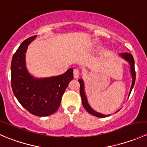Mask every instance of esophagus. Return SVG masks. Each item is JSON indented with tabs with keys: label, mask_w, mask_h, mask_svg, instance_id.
Instances as JSON below:
<instances>
[{
	"label": "esophagus",
	"mask_w": 147,
	"mask_h": 147,
	"mask_svg": "<svg viewBox=\"0 0 147 147\" xmlns=\"http://www.w3.org/2000/svg\"><path fill=\"white\" fill-rule=\"evenodd\" d=\"M73 75H74V78H78L80 75V71L78 69H75L73 71Z\"/></svg>",
	"instance_id": "esophagus-1"
}]
</instances>
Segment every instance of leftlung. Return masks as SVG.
I'll return each mask as SVG.
<instances>
[{
	"mask_svg": "<svg viewBox=\"0 0 147 147\" xmlns=\"http://www.w3.org/2000/svg\"><path fill=\"white\" fill-rule=\"evenodd\" d=\"M119 55L121 56L122 58H124V60H127V61L129 63V64L130 65V70H131V78H132L131 86V88H130L129 94V95H130V93H131V90H132L133 89V87H134V83H135V79H136V72H135V69H134V57H133L132 55L127 53H121V54H119ZM78 81H79L80 84V96H81V98H82V105L83 107H84V109H86V111H87V112H89L90 114H91V115H94V116L95 117H97L103 118V117H109V115H103V114L99 113V112H96V111H94V109L90 106V105L88 104V102H87V97H86L85 92H84V81H83L82 79H79L78 80Z\"/></svg>",
	"mask_w": 147,
	"mask_h": 147,
	"instance_id": "8db88e82",
	"label": "left lung"
}]
</instances>
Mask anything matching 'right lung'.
<instances>
[{"instance_id": "obj_1", "label": "right lung", "mask_w": 147, "mask_h": 147, "mask_svg": "<svg viewBox=\"0 0 147 147\" xmlns=\"http://www.w3.org/2000/svg\"><path fill=\"white\" fill-rule=\"evenodd\" d=\"M36 38L23 41L13 56L11 62V87L20 105L32 115H51L58 109L69 82L73 79V69L58 76L35 78L28 72L26 64L28 46Z\"/></svg>"}]
</instances>
